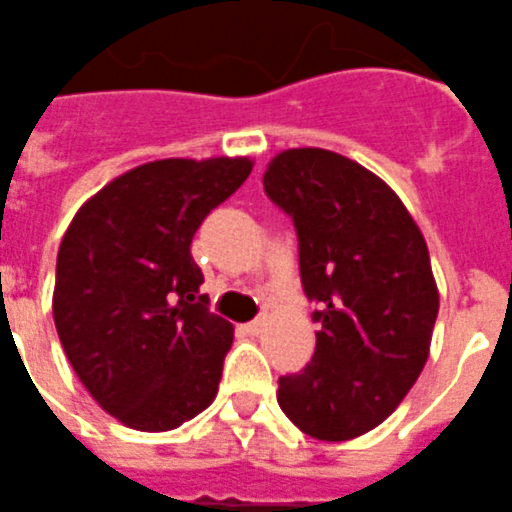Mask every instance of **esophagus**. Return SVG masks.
I'll list each match as a JSON object with an SVG mask.
<instances>
[{
	"label": "esophagus",
	"mask_w": 512,
	"mask_h": 512,
	"mask_svg": "<svg viewBox=\"0 0 512 512\" xmlns=\"http://www.w3.org/2000/svg\"><path fill=\"white\" fill-rule=\"evenodd\" d=\"M262 327H265V322H262V319H255V322H250V324H244V332H247V335H260L262 332Z\"/></svg>",
	"instance_id": "34e87169"
}]
</instances>
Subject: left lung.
Here are the masks:
<instances>
[{
    "instance_id": "8db88e82",
    "label": "left lung",
    "mask_w": 512,
    "mask_h": 512,
    "mask_svg": "<svg viewBox=\"0 0 512 512\" xmlns=\"http://www.w3.org/2000/svg\"><path fill=\"white\" fill-rule=\"evenodd\" d=\"M293 219L317 348L281 376L278 404L301 433L350 441L397 410L430 355L438 286L428 244L399 195L330 149H286L262 175Z\"/></svg>"
}]
</instances>
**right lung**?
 I'll use <instances>...</instances> for the list:
<instances>
[{"instance_id": "obj_1", "label": "right lung", "mask_w": 512, "mask_h": 512, "mask_svg": "<svg viewBox=\"0 0 512 512\" xmlns=\"http://www.w3.org/2000/svg\"><path fill=\"white\" fill-rule=\"evenodd\" d=\"M252 164H139L87 198L61 239L56 332L84 389L126 428L175 430L216 399L234 327L208 311L190 244Z\"/></svg>"}]
</instances>
